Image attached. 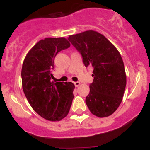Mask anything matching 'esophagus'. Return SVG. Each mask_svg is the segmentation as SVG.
<instances>
[{
  "label": "esophagus",
  "instance_id": "obj_1",
  "mask_svg": "<svg viewBox=\"0 0 150 150\" xmlns=\"http://www.w3.org/2000/svg\"><path fill=\"white\" fill-rule=\"evenodd\" d=\"M74 85H75V87H78V86H80V83L79 82H74Z\"/></svg>",
  "mask_w": 150,
  "mask_h": 150
}]
</instances>
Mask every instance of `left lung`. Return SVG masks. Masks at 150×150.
<instances>
[{"mask_svg":"<svg viewBox=\"0 0 150 150\" xmlns=\"http://www.w3.org/2000/svg\"><path fill=\"white\" fill-rule=\"evenodd\" d=\"M68 40L81 54L84 65L93 67V81L86 103L99 117L116 111L123 97L126 75L120 53L103 35L88 30L69 35Z\"/></svg>","mask_w":150,"mask_h":150,"instance_id":"left-lung-1","label":"left lung"}]
</instances>
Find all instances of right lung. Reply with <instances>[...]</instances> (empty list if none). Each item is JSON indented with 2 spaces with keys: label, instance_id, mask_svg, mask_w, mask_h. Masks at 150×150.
Here are the masks:
<instances>
[{
  "label": "right lung",
  "instance_id": "obj_1",
  "mask_svg": "<svg viewBox=\"0 0 150 150\" xmlns=\"http://www.w3.org/2000/svg\"><path fill=\"white\" fill-rule=\"evenodd\" d=\"M70 46L64 38H47L38 42L27 54L22 68V88L33 110L50 121L67 115L74 98L71 82L53 81L54 58Z\"/></svg>",
  "mask_w": 150,
  "mask_h": 150
}]
</instances>
